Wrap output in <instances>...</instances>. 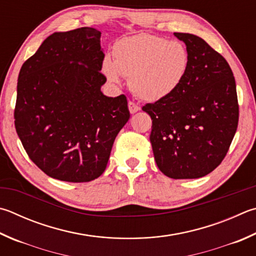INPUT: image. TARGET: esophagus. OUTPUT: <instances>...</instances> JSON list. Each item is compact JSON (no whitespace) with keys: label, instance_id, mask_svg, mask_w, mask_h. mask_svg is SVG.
I'll list each match as a JSON object with an SVG mask.
<instances>
[{"label":"esophagus","instance_id":"esophagus-1","mask_svg":"<svg viewBox=\"0 0 256 256\" xmlns=\"http://www.w3.org/2000/svg\"><path fill=\"white\" fill-rule=\"evenodd\" d=\"M128 110H130V113L134 114V113L138 112V110H141V108H140V106H138L136 103H133V102L130 100L128 102Z\"/></svg>","mask_w":256,"mask_h":256}]
</instances>
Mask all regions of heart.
<instances>
[{
	"label": "heart",
	"instance_id": "1",
	"mask_svg": "<svg viewBox=\"0 0 256 256\" xmlns=\"http://www.w3.org/2000/svg\"><path fill=\"white\" fill-rule=\"evenodd\" d=\"M190 67V54L180 41L141 34L116 41L113 59L106 57L103 72L118 84L128 77L131 90L138 98L159 102L169 98L182 85Z\"/></svg>",
	"mask_w": 256,
	"mask_h": 256
}]
</instances>
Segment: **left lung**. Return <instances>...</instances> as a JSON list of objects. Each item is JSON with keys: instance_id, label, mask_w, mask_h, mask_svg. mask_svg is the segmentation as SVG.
Here are the masks:
<instances>
[{"instance_id": "1", "label": "left lung", "mask_w": 256, "mask_h": 256, "mask_svg": "<svg viewBox=\"0 0 256 256\" xmlns=\"http://www.w3.org/2000/svg\"><path fill=\"white\" fill-rule=\"evenodd\" d=\"M190 54L184 82L169 98L146 104L158 168L172 179L210 174L224 159L238 124L233 72L205 40L174 32Z\"/></svg>"}]
</instances>
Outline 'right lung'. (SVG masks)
<instances>
[{
	"label": "right lung",
	"mask_w": 256,
	"mask_h": 256,
	"mask_svg": "<svg viewBox=\"0 0 256 256\" xmlns=\"http://www.w3.org/2000/svg\"><path fill=\"white\" fill-rule=\"evenodd\" d=\"M100 32H54L18 72L14 124L30 159L51 178L88 182L104 172L130 118L124 95L100 90Z\"/></svg>",
	"instance_id": "add662e5"
}]
</instances>
